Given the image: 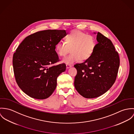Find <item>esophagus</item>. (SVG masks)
<instances>
[{
    "mask_svg": "<svg viewBox=\"0 0 134 134\" xmlns=\"http://www.w3.org/2000/svg\"><path fill=\"white\" fill-rule=\"evenodd\" d=\"M71 67V65H69V64H66V68H70Z\"/></svg>",
    "mask_w": 134,
    "mask_h": 134,
    "instance_id": "34e87169",
    "label": "esophagus"
}]
</instances>
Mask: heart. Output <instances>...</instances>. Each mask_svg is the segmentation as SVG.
<instances>
[{
    "instance_id": "heart-1",
    "label": "heart",
    "mask_w": 134,
    "mask_h": 134,
    "mask_svg": "<svg viewBox=\"0 0 134 134\" xmlns=\"http://www.w3.org/2000/svg\"><path fill=\"white\" fill-rule=\"evenodd\" d=\"M65 41L66 43L62 41L59 42L55 46V51L59 56L64 57L71 49V54L62 60L67 64L88 59L97 45L94 36L79 30L72 31L66 37Z\"/></svg>"
}]
</instances>
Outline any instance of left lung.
<instances>
[{"mask_svg": "<svg viewBox=\"0 0 134 134\" xmlns=\"http://www.w3.org/2000/svg\"><path fill=\"white\" fill-rule=\"evenodd\" d=\"M96 34V33H94ZM93 54L84 63L76 64L77 74L74 85L83 97H98L111 88L118 72L120 59L111 41L100 32Z\"/></svg>", "mask_w": 134, "mask_h": 134, "instance_id": "8db88e82", "label": "left lung"}]
</instances>
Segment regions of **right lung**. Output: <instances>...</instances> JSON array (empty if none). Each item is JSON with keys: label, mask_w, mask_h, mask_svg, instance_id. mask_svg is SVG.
Returning a JSON list of instances; mask_svg holds the SVG:
<instances>
[{"label": "right lung", "mask_w": 134, "mask_h": 134, "mask_svg": "<svg viewBox=\"0 0 134 134\" xmlns=\"http://www.w3.org/2000/svg\"><path fill=\"white\" fill-rule=\"evenodd\" d=\"M66 35L65 30L38 31L26 37L16 49L13 57L15 80L30 97L45 99L56 88L57 77L66 66L53 65L60 60L55 46Z\"/></svg>", "instance_id": "add662e5"}]
</instances>
